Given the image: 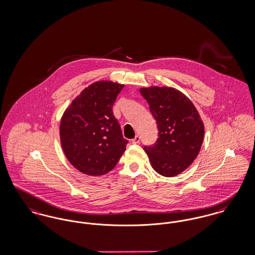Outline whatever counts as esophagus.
I'll use <instances>...</instances> for the list:
<instances>
[{"mask_svg": "<svg viewBox=\"0 0 255 255\" xmlns=\"http://www.w3.org/2000/svg\"><path fill=\"white\" fill-rule=\"evenodd\" d=\"M131 142H132L133 144H138V143L140 142V136H139V135H136L133 139L131 140Z\"/></svg>", "mask_w": 255, "mask_h": 255, "instance_id": "esophagus-1", "label": "esophagus"}]
</instances>
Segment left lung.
<instances>
[{
  "label": "left lung",
  "instance_id": "1",
  "mask_svg": "<svg viewBox=\"0 0 255 255\" xmlns=\"http://www.w3.org/2000/svg\"><path fill=\"white\" fill-rule=\"evenodd\" d=\"M140 93L149 106L158 128L156 142L144 149L155 172L171 177L185 171L198 156L204 126L187 97L172 87L151 86Z\"/></svg>",
  "mask_w": 255,
  "mask_h": 255
}]
</instances>
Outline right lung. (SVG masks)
Returning <instances> with one entry per match:
<instances>
[{"mask_svg":"<svg viewBox=\"0 0 255 255\" xmlns=\"http://www.w3.org/2000/svg\"><path fill=\"white\" fill-rule=\"evenodd\" d=\"M123 88L124 84L113 81H96L72 102L61 118V147L81 173L108 174L126 150L128 141L112 111Z\"/></svg>","mask_w":255,"mask_h":255,"instance_id":"obj_1","label":"right lung"}]
</instances>
